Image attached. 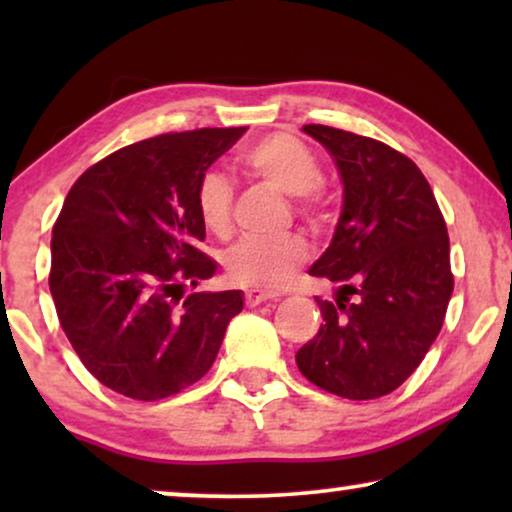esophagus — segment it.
Wrapping results in <instances>:
<instances>
[{
  "label": "esophagus",
  "mask_w": 512,
  "mask_h": 512,
  "mask_svg": "<svg viewBox=\"0 0 512 512\" xmlns=\"http://www.w3.org/2000/svg\"><path fill=\"white\" fill-rule=\"evenodd\" d=\"M265 300H277V293L263 291V289H249L247 293H244V303H247L249 307L261 305V303H265Z\"/></svg>",
  "instance_id": "esophagus-1"
}]
</instances>
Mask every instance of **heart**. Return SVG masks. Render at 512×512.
<instances>
[{"mask_svg":"<svg viewBox=\"0 0 512 512\" xmlns=\"http://www.w3.org/2000/svg\"><path fill=\"white\" fill-rule=\"evenodd\" d=\"M237 165L249 177L293 195L298 212L319 226L328 219V200L317 186L321 170L310 146L289 132H272L244 146ZM195 212L207 233L226 237L233 226V188L219 172L202 174L195 188ZM310 247L300 235H284L275 240L247 237L223 254V268L233 284L251 289H279L293 272L307 261Z\"/></svg>","mask_w":512,"mask_h":512,"instance_id":"1","label":"heart"}]
</instances>
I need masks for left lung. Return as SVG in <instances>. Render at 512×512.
<instances>
[{
    "mask_svg": "<svg viewBox=\"0 0 512 512\" xmlns=\"http://www.w3.org/2000/svg\"><path fill=\"white\" fill-rule=\"evenodd\" d=\"M331 153L342 181L333 240L310 268L338 284L319 300V333L298 349V370L349 401L401 387L445 321L454 279L450 237L419 167L377 139L303 125Z\"/></svg>",
    "mask_w": 512,
    "mask_h": 512,
    "instance_id": "1",
    "label": "left lung"
}]
</instances>
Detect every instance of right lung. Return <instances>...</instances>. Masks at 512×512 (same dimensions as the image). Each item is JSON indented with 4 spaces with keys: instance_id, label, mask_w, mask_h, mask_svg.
<instances>
[{
    "instance_id": "1",
    "label": "right lung",
    "mask_w": 512,
    "mask_h": 512,
    "mask_svg": "<svg viewBox=\"0 0 512 512\" xmlns=\"http://www.w3.org/2000/svg\"><path fill=\"white\" fill-rule=\"evenodd\" d=\"M247 128L172 132L111 153L76 179L53 226L51 296L65 335L104 387L160 401L212 368L242 291H198L195 188Z\"/></svg>"
}]
</instances>
